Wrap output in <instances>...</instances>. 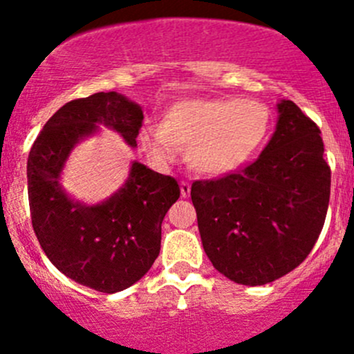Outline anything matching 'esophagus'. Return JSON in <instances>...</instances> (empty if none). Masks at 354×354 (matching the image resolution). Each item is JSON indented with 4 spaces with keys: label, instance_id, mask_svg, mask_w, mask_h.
Returning <instances> with one entry per match:
<instances>
[{
    "label": "esophagus",
    "instance_id": "esophagus-1",
    "mask_svg": "<svg viewBox=\"0 0 354 354\" xmlns=\"http://www.w3.org/2000/svg\"><path fill=\"white\" fill-rule=\"evenodd\" d=\"M180 189H181V196H183V198H188L189 192H192V185H189L188 181H181Z\"/></svg>",
    "mask_w": 354,
    "mask_h": 354
}]
</instances>
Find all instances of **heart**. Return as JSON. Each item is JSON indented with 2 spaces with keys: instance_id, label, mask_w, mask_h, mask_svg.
<instances>
[{
  "instance_id": "obj_1",
  "label": "heart",
  "mask_w": 354,
  "mask_h": 354,
  "mask_svg": "<svg viewBox=\"0 0 354 354\" xmlns=\"http://www.w3.org/2000/svg\"><path fill=\"white\" fill-rule=\"evenodd\" d=\"M270 109L258 100L222 96L174 103L159 129L139 132L140 147L158 162H171L176 149L187 151L188 165L205 176H225L243 167L265 142Z\"/></svg>"
}]
</instances>
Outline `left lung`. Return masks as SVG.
Returning <instances> with one entry per match:
<instances>
[{"mask_svg":"<svg viewBox=\"0 0 354 354\" xmlns=\"http://www.w3.org/2000/svg\"><path fill=\"white\" fill-rule=\"evenodd\" d=\"M277 110V129L254 162L192 185L208 259L239 285H266L295 270L314 248L329 205L321 130L290 100Z\"/></svg>","mask_w":354,"mask_h":354,"instance_id":"8db88e82","label":"left lung"}]
</instances>
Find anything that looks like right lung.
I'll list each match as a JSON object with an SVG mask.
<instances>
[{
    "label": "right lung",
    "instance_id": "add662e5",
    "mask_svg": "<svg viewBox=\"0 0 354 354\" xmlns=\"http://www.w3.org/2000/svg\"><path fill=\"white\" fill-rule=\"evenodd\" d=\"M142 120V109L122 93H95L55 111L28 154L30 214L44 252L71 280L103 293L122 292L151 270L161 249L162 218L180 198V187L132 161L125 183L89 205L66 192L62 171L73 149L100 125L137 147Z\"/></svg>",
    "mask_w": 354,
    "mask_h": 354
}]
</instances>
